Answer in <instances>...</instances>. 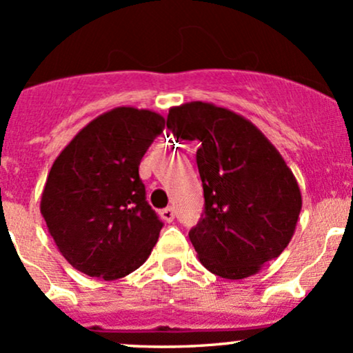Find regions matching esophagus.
I'll use <instances>...</instances> for the list:
<instances>
[{"label":"esophagus","mask_w":353,"mask_h":353,"mask_svg":"<svg viewBox=\"0 0 353 353\" xmlns=\"http://www.w3.org/2000/svg\"><path fill=\"white\" fill-rule=\"evenodd\" d=\"M161 217H163L165 222H172L174 217H176V212H174L172 208H165L161 210Z\"/></svg>","instance_id":"esophagus-1"}]
</instances>
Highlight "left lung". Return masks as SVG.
Wrapping results in <instances>:
<instances>
[{
	"mask_svg": "<svg viewBox=\"0 0 353 353\" xmlns=\"http://www.w3.org/2000/svg\"><path fill=\"white\" fill-rule=\"evenodd\" d=\"M168 129L199 144L205 204L189 239L201 264L230 281L257 274L295 232L302 196L292 171L249 119L216 104L171 108Z\"/></svg>",
	"mask_w": 353,
	"mask_h": 353,
	"instance_id": "left-lung-1",
	"label": "left lung"
}]
</instances>
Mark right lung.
Masks as SVG:
<instances>
[{"label": "right lung", "mask_w": 353, "mask_h": 353, "mask_svg": "<svg viewBox=\"0 0 353 353\" xmlns=\"http://www.w3.org/2000/svg\"><path fill=\"white\" fill-rule=\"evenodd\" d=\"M149 109L114 108L61 151L41 194V214L59 252L89 277L116 281L151 255L163 222L145 201L139 164L163 132Z\"/></svg>", "instance_id": "right-lung-1"}]
</instances>
